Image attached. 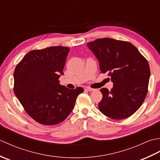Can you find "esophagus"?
Returning <instances> with one entry per match:
<instances>
[{
  "mask_svg": "<svg viewBox=\"0 0 160 160\" xmlns=\"http://www.w3.org/2000/svg\"><path fill=\"white\" fill-rule=\"evenodd\" d=\"M85 90H87L88 91H95L94 89H92V88H90V87H86Z\"/></svg>",
  "mask_w": 160,
  "mask_h": 160,
  "instance_id": "esophagus-1",
  "label": "esophagus"
}]
</instances>
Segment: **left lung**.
I'll use <instances>...</instances> for the list:
<instances>
[{
	"label": "left lung",
	"instance_id": "8db88e82",
	"mask_svg": "<svg viewBox=\"0 0 160 160\" xmlns=\"http://www.w3.org/2000/svg\"><path fill=\"white\" fill-rule=\"evenodd\" d=\"M87 46L99 62L102 73H108L113 87L102 88L100 111L114 120L127 118L139 109L148 91L150 68L148 61L131 43L99 38Z\"/></svg>",
	"mask_w": 160,
	"mask_h": 160
}]
</instances>
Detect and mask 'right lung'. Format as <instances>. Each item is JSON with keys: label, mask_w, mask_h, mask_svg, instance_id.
Here are the masks:
<instances>
[{"label": "right lung", "mask_w": 160, "mask_h": 160, "mask_svg": "<svg viewBox=\"0 0 160 160\" xmlns=\"http://www.w3.org/2000/svg\"><path fill=\"white\" fill-rule=\"evenodd\" d=\"M69 47L33 50L23 57L13 73V91L30 117L44 125L63 122L72 111L82 87L60 84Z\"/></svg>", "instance_id": "add662e5"}]
</instances>
